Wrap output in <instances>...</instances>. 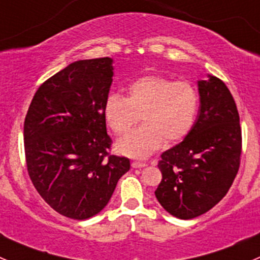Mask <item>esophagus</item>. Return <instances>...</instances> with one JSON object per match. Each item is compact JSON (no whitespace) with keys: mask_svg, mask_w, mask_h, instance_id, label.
I'll return each mask as SVG.
<instances>
[{"mask_svg":"<svg viewBox=\"0 0 260 260\" xmlns=\"http://www.w3.org/2000/svg\"><path fill=\"white\" fill-rule=\"evenodd\" d=\"M145 166H146L145 162H138V161H133L132 162L133 169H141V167H145Z\"/></svg>","mask_w":260,"mask_h":260,"instance_id":"obj_1","label":"esophagus"}]
</instances>
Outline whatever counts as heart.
I'll use <instances>...</instances> for the list:
<instances>
[{"label": "heart", "instance_id": "obj_1", "mask_svg": "<svg viewBox=\"0 0 260 260\" xmlns=\"http://www.w3.org/2000/svg\"><path fill=\"white\" fill-rule=\"evenodd\" d=\"M200 93L192 81L161 75H145L128 86V98L107 96L104 117L115 135H125L140 120L143 125L118 141L117 151L133 158H146L165 143L187 137L198 119Z\"/></svg>", "mask_w": 260, "mask_h": 260}]
</instances>
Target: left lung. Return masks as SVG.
<instances>
[{
    "label": "left lung",
    "mask_w": 260,
    "mask_h": 260,
    "mask_svg": "<svg viewBox=\"0 0 260 260\" xmlns=\"http://www.w3.org/2000/svg\"><path fill=\"white\" fill-rule=\"evenodd\" d=\"M199 81L200 109L192 131L161 154L158 203L179 219L188 220L214 208L239 171L242 128L232 93L219 78Z\"/></svg>",
    "instance_id": "left-lung-1"
}]
</instances>
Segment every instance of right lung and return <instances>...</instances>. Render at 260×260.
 Segmentation results:
<instances>
[{
    "mask_svg": "<svg viewBox=\"0 0 260 260\" xmlns=\"http://www.w3.org/2000/svg\"><path fill=\"white\" fill-rule=\"evenodd\" d=\"M111 57L72 62L36 90L23 123L28 176L59 214L84 220L103 210L127 157L109 153L104 103L113 77Z\"/></svg>",
    "mask_w": 260,
    "mask_h": 260,
    "instance_id": "right-lung-1",
    "label": "right lung"
}]
</instances>
